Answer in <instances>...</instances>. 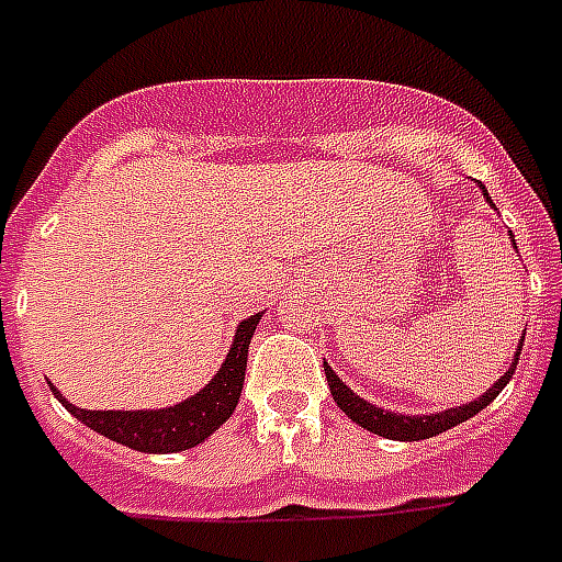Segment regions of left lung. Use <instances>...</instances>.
Instances as JSON below:
<instances>
[{"label": "left lung", "instance_id": "obj_1", "mask_svg": "<svg viewBox=\"0 0 562 562\" xmlns=\"http://www.w3.org/2000/svg\"><path fill=\"white\" fill-rule=\"evenodd\" d=\"M481 192H484L490 206L496 210V203L490 201L487 189L481 187ZM507 236H510V241H514L516 247V238L510 229H507ZM522 344H525V333L522 338H519V347H516L514 359H510V368L505 370L502 379H496V382L490 384V391H484L479 400L467 402V405H454V408L437 411V414H400V411L379 408V405H373V402L361 400L359 393H352V387H347V382H341V375H335V370L329 368L326 361H324V370H326V382H329L333 400L338 402V408H341L352 423H359L361 428H368V431H373V435L379 437H387V440H405V443H411V440H426V437L443 435V431L461 426V423H467L470 417H475L479 411L487 408L490 402L505 391V384L514 379V370L516 364H519V356H522Z\"/></svg>", "mask_w": 562, "mask_h": 562}]
</instances>
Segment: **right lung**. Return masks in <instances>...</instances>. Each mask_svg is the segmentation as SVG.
I'll use <instances>...</instances> for the list:
<instances>
[{
	"label": "right lung",
	"mask_w": 562,
	"mask_h": 562,
	"mask_svg": "<svg viewBox=\"0 0 562 562\" xmlns=\"http://www.w3.org/2000/svg\"><path fill=\"white\" fill-rule=\"evenodd\" d=\"M262 315L265 312H256L236 326L227 359L221 361L218 373L212 375L210 384L169 408L87 411L72 405L55 384H52V393L75 419H81L83 426H90L92 431H99L127 449L148 454L183 452V449L203 443L212 431H218L233 417L238 396H241V384H245L250 338H254L256 324L262 321Z\"/></svg>",
	"instance_id": "add662e5"
}]
</instances>
